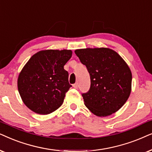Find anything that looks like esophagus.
<instances>
[{"label": "esophagus", "mask_w": 152, "mask_h": 152, "mask_svg": "<svg viewBox=\"0 0 152 152\" xmlns=\"http://www.w3.org/2000/svg\"><path fill=\"white\" fill-rule=\"evenodd\" d=\"M78 86V83H75V84L73 85V87H74V88H75V89H77Z\"/></svg>", "instance_id": "obj_1"}]
</instances>
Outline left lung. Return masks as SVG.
Instances as JSON below:
<instances>
[{
    "label": "left lung",
    "instance_id": "8db88e82",
    "mask_svg": "<svg viewBox=\"0 0 152 152\" xmlns=\"http://www.w3.org/2000/svg\"><path fill=\"white\" fill-rule=\"evenodd\" d=\"M74 52L90 76V90L82 94L88 110L98 117L109 116L120 110L131 92L132 74L126 62L108 48H81Z\"/></svg>",
    "mask_w": 152,
    "mask_h": 152
}]
</instances>
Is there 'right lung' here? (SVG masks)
<instances>
[{"instance_id": "right-lung-1", "label": "right lung", "mask_w": 152, "mask_h": 152, "mask_svg": "<svg viewBox=\"0 0 152 152\" xmlns=\"http://www.w3.org/2000/svg\"><path fill=\"white\" fill-rule=\"evenodd\" d=\"M71 50H42L34 54L19 73L18 90L24 104L39 115H48L62 106L72 87L64 66Z\"/></svg>"}]
</instances>
